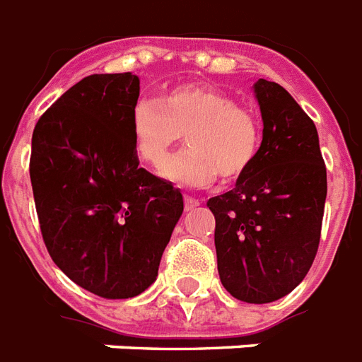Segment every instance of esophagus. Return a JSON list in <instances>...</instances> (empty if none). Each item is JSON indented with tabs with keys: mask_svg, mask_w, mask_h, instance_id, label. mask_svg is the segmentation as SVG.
Masks as SVG:
<instances>
[{
	"mask_svg": "<svg viewBox=\"0 0 362 362\" xmlns=\"http://www.w3.org/2000/svg\"><path fill=\"white\" fill-rule=\"evenodd\" d=\"M199 205V199L192 198V196H185V209L190 211L194 209V207H198Z\"/></svg>",
	"mask_w": 362,
	"mask_h": 362,
	"instance_id": "esophagus-1",
	"label": "esophagus"
}]
</instances>
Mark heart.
<instances>
[{
  "label": "heart",
  "mask_w": 362,
  "mask_h": 362,
  "mask_svg": "<svg viewBox=\"0 0 362 362\" xmlns=\"http://www.w3.org/2000/svg\"><path fill=\"white\" fill-rule=\"evenodd\" d=\"M134 151L141 163L160 168L169 149L187 132L189 147L163 168L166 181L207 187L221 175L241 177L256 160L259 123L231 95L202 86H175L160 99H140L131 115Z\"/></svg>",
  "instance_id": "b5f03b06"
}]
</instances>
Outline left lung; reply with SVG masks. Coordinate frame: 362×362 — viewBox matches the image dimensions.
I'll list each match as a JSON object with an SVG mask.
<instances>
[{
    "label": "left lung",
    "mask_w": 362,
    "mask_h": 362,
    "mask_svg": "<svg viewBox=\"0 0 362 362\" xmlns=\"http://www.w3.org/2000/svg\"><path fill=\"white\" fill-rule=\"evenodd\" d=\"M263 119L256 160L207 207L215 215L222 286L245 303L288 296L316 258L327 170L314 121L282 86L254 83Z\"/></svg>",
    "instance_id": "1"
}]
</instances>
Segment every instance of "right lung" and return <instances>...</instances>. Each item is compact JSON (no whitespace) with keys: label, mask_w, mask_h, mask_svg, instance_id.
Segmentation results:
<instances>
[{"label":"right lung","mask_w":362,"mask_h":362,"mask_svg":"<svg viewBox=\"0 0 362 362\" xmlns=\"http://www.w3.org/2000/svg\"><path fill=\"white\" fill-rule=\"evenodd\" d=\"M132 72L91 74L40 115L30 177L40 233L63 273L104 299L140 296L155 282L183 196L140 168L131 115Z\"/></svg>","instance_id":"add662e5"}]
</instances>
